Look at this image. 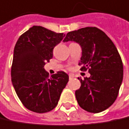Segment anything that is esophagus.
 I'll use <instances>...</instances> for the list:
<instances>
[{"mask_svg":"<svg viewBox=\"0 0 129 129\" xmlns=\"http://www.w3.org/2000/svg\"><path fill=\"white\" fill-rule=\"evenodd\" d=\"M74 76H74V74H73V73H70V74H69V78H70V79H73Z\"/></svg>","mask_w":129,"mask_h":129,"instance_id":"34e87169","label":"esophagus"}]
</instances>
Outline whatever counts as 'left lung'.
<instances>
[{"label":"left lung","mask_w":129,"mask_h":129,"mask_svg":"<svg viewBox=\"0 0 129 129\" xmlns=\"http://www.w3.org/2000/svg\"><path fill=\"white\" fill-rule=\"evenodd\" d=\"M73 41L82 47L81 71L90 77L78 78L80 88L75 95L79 105L90 113H100L116 100L123 77L121 57L113 41L101 29L88 26L69 32L64 42Z\"/></svg>","instance_id":"left-lung-1"}]
</instances>
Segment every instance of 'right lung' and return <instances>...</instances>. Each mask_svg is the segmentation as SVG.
Returning <instances> with one entry per match:
<instances>
[{
  "mask_svg": "<svg viewBox=\"0 0 129 129\" xmlns=\"http://www.w3.org/2000/svg\"><path fill=\"white\" fill-rule=\"evenodd\" d=\"M64 37V33L33 26L15 44L12 82L19 100L29 111L42 114L55 108L69 80L64 71L50 76L44 68L53 58L54 47Z\"/></svg>",
  "mask_w": 129,
  "mask_h": 129,
  "instance_id": "1",
  "label": "right lung"
}]
</instances>
